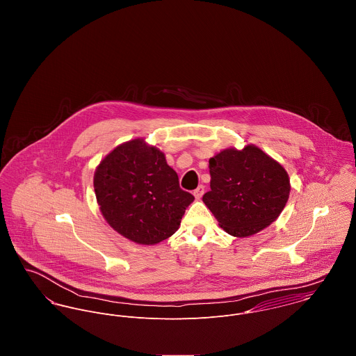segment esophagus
Returning a JSON list of instances; mask_svg holds the SVG:
<instances>
[{"label": "esophagus", "instance_id": "34e87169", "mask_svg": "<svg viewBox=\"0 0 356 356\" xmlns=\"http://www.w3.org/2000/svg\"><path fill=\"white\" fill-rule=\"evenodd\" d=\"M193 195H195V197L196 199H202L204 195V186L203 185H200L195 192H193Z\"/></svg>", "mask_w": 356, "mask_h": 356}]
</instances>
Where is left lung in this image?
I'll list each match as a JSON object with an SVG mask.
<instances>
[{
	"label": "left lung",
	"instance_id": "8db88e82",
	"mask_svg": "<svg viewBox=\"0 0 356 356\" xmlns=\"http://www.w3.org/2000/svg\"><path fill=\"white\" fill-rule=\"evenodd\" d=\"M211 191L203 202L219 226L234 237H250L270 226L289 199L286 170L256 145L226 148L209 159Z\"/></svg>",
	"mask_w": 356,
	"mask_h": 356
}]
</instances>
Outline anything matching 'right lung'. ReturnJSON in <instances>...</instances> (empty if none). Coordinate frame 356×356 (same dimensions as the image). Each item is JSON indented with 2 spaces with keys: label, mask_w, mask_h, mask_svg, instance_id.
Wrapping results in <instances>:
<instances>
[{
  "label": "right lung",
  "mask_w": 356,
  "mask_h": 356,
  "mask_svg": "<svg viewBox=\"0 0 356 356\" xmlns=\"http://www.w3.org/2000/svg\"><path fill=\"white\" fill-rule=\"evenodd\" d=\"M93 185L106 223L141 245L171 237L195 200L179 188L165 154L145 138L130 140L108 153L96 167Z\"/></svg>",
  "instance_id": "right-lung-1"
}]
</instances>
